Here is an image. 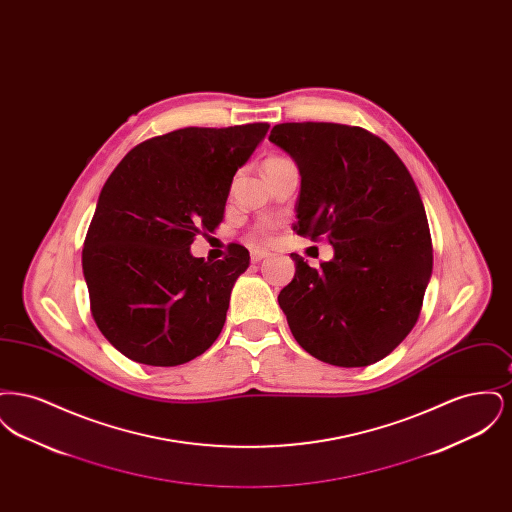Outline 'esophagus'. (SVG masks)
Returning <instances> with one entry per match:
<instances>
[{"instance_id":"esophagus-1","label":"esophagus","mask_w":512,"mask_h":512,"mask_svg":"<svg viewBox=\"0 0 512 512\" xmlns=\"http://www.w3.org/2000/svg\"><path fill=\"white\" fill-rule=\"evenodd\" d=\"M265 257H268V251H265V249H253V251H251V261H253V263H259V261H263Z\"/></svg>"}]
</instances>
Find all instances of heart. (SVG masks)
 <instances>
[{
	"mask_svg": "<svg viewBox=\"0 0 512 512\" xmlns=\"http://www.w3.org/2000/svg\"><path fill=\"white\" fill-rule=\"evenodd\" d=\"M274 159H282V157H270V159H268V161H274Z\"/></svg>",
	"mask_w": 512,
	"mask_h": 512,
	"instance_id": "1",
	"label": "heart"
}]
</instances>
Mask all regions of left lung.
Returning a JSON list of instances; mask_svg holds the SVG:
<instances>
[{"mask_svg": "<svg viewBox=\"0 0 512 512\" xmlns=\"http://www.w3.org/2000/svg\"><path fill=\"white\" fill-rule=\"evenodd\" d=\"M268 140L301 174L293 230L334 247L320 268L292 253L295 274L278 303L293 338L322 363L372 365L413 330L432 276V238L413 176L359 126L284 122Z\"/></svg>", "mask_w": 512, "mask_h": 512, "instance_id": "8db88e82", "label": "left lung"}]
</instances>
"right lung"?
I'll list each match as a JSON object with an SVG mask.
<instances>
[{
	"label": "right lung",
	"instance_id": "add662e5",
	"mask_svg": "<svg viewBox=\"0 0 512 512\" xmlns=\"http://www.w3.org/2000/svg\"><path fill=\"white\" fill-rule=\"evenodd\" d=\"M267 130V122L180 128L130 149L107 178L82 270L92 317L124 357L184 365L219 338L249 251L230 244L209 263L190 245L222 222L232 178Z\"/></svg>",
	"mask_w": 512,
	"mask_h": 512
}]
</instances>
